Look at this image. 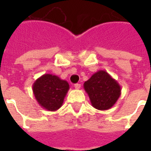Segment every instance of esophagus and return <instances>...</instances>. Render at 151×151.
I'll list each match as a JSON object with an SVG mask.
<instances>
[{
	"mask_svg": "<svg viewBox=\"0 0 151 151\" xmlns=\"http://www.w3.org/2000/svg\"><path fill=\"white\" fill-rule=\"evenodd\" d=\"M74 87H75V89H77V90H78V89L81 88V84L77 83V84H75V85H74Z\"/></svg>",
	"mask_w": 151,
	"mask_h": 151,
	"instance_id": "1",
	"label": "esophagus"
}]
</instances>
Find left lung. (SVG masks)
Returning <instances> with one entry per match:
<instances>
[{
	"mask_svg": "<svg viewBox=\"0 0 151 151\" xmlns=\"http://www.w3.org/2000/svg\"><path fill=\"white\" fill-rule=\"evenodd\" d=\"M84 90L92 106L101 111L112 108L121 95L120 84L105 70H99L84 82Z\"/></svg>",
	"mask_w": 151,
	"mask_h": 151,
	"instance_id": "obj_1",
	"label": "left lung"
}]
</instances>
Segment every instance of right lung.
<instances>
[{
  "label": "right lung",
  "mask_w": 151,
  "mask_h": 151,
  "mask_svg": "<svg viewBox=\"0 0 151 151\" xmlns=\"http://www.w3.org/2000/svg\"><path fill=\"white\" fill-rule=\"evenodd\" d=\"M32 89L38 104L47 111H54L62 106L69 85L57 76L46 73L35 80Z\"/></svg>",
  "instance_id": "add662e5"
}]
</instances>
